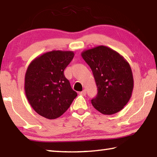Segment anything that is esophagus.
Listing matches in <instances>:
<instances>
[{"label": "esophagus", "instance_id": "1", "mask_svg": "<svg viewBox=\"0 0 157 157\" xmlns=\"http://www.w3.org/2000/svg\"><path fill=\"white\" fill-rule=\"evenodd\" d=\"M79 94L82 95H85L86 94V90H83V91H81L80 93H79Z\"/></svg>", "mask_w": 157, "mask_h": 157}]
</instances>
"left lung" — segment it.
<instances>
[{
  "mask_svg": "<svg viewBox=\"0 0 157 157\" xmlns=\"http://www.w3.org/2000/svg\"><path fill=\"white\" fill-rule=\"evenodd\" d=\"M91 68L98 88L91 100L95 109L112 115L124 108L132 97L134 78L131 66L123 56L105 46L85 50L81 53Z\"/></svg>",
  "mask_w": 157,
  "mask_h": 157,
  "instance_id": "left-lung-1",
  "label": "left lung"
}]
</instances>
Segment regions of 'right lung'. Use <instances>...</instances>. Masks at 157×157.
Masks as SVG:
<instances>
[{
  "label": "right lung",
  "mask_w": 157,
  "mask_h": 157,
  "mask_svg": "<svg viewBox=\"0 0 157 157\" xmlns=\"http://www.w3.org/2000/svg\"><path fill=\"white\" fill-rule=\"evenodd\" d=\"M74 55L73 51L46 52L32 61L26 70V98L33 109L44 118H59L78 95L63 74Z\"/></svg>",
  "instance_id": "right-lung-1"
}]
</instances>
